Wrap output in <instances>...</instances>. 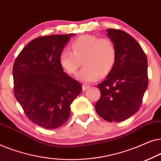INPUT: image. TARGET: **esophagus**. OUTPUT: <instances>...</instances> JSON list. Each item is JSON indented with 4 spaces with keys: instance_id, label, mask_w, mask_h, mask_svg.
<instances>
[{
    "instance_id": "esophagus-1",
    "label": "esophagus",
    "mask_w": 161,
    "mask_h": 161,
    "mask_svg": "<svg viewBox=\"0 0 161 161\" xmlns=\"http://www.w3.org/2000/svg\"><path fill=\"white\" fill-rule=\"evenodd\" d=\"M82 88L83 91H86L87 89H89L90 88V86L89 84H87V83H83L82 86Z\"/></svg>"
}]
</instances>
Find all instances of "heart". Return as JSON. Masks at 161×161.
<instances>
[{"label":"heart","mask_w":161,"mask_h":161,"mask_svg":"<svg viewBox=\"0 0 161 161\" xmlns=\"http://www.w3.org/2000/svg\"><path fill=\"white\" fill-rule=\"evenodd\" d=\"M72 51H61L59 61L64 69L70 75H75L82 64L85 66L78 75L79 80L94 82L114 67L116 58L114 44L108 38H100L94 35H83L72 43Z\"/></svg>","instance_id":"obj_1"}]
</instances>
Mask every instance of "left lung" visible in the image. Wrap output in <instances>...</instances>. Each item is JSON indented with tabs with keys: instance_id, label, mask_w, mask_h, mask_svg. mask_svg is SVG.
I'll list each match as a JSON object with an SVG mask.
<instances>
[{
	"instance_id": "1",
	"label": "left lung",
	"mask_w": 161,
	"mask_h": 161,
	"mask_svg": "<svg viewBox=\"0 0 161 161\" xmlns=\"http://www.w3.org/2000/svg\"><path fill=\"white\" fill-rule=\"evenodd\" d=\"M116 50V62L105 80L97 85L100 98L95 104L99 116L119 122L138 111L148 86L147 58L139 43L127 33L107 29Z\"/></svg>"
}]
</instances>
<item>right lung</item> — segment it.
I'll return each instance as SVG.
<instances>
[{
    "mask_svg": "<svg viewBox=\"0 0 161 161\" xmlns=\"http://www.w3.org/2000/svg\"><path fill=\"white\" fill-rule=\"evenodd\" d=\"M75 34L50 35L30 42L13 67L14 93L27 117L46 129L67 122L70 105L82 85L64 72L59 56Z\"/></svg>",
    "mask_w": 161,
    "mask_h": 161,
    "instance_id": "obj_1",
    "label": "right lung"
}]
</instances>
